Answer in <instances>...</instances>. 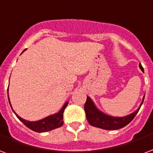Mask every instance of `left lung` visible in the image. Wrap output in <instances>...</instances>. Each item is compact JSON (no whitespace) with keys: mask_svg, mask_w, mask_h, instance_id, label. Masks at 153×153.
Here are the masks:
<instances>
[{"mask_svg":"<svg viewBox=\"0 0 153 153\" xmlns=\"http://www.w3.org/2000/svg\"><path fill=\"white\" fill-rule=\"evenodd\" d=\"M140 68L143 72V68L141 64H140ZM144 97L143 100L140 104V108L134 113L129 114L125 117H113L107 114H104L103 112L99 110L95 105L94 102L89 97H87L85 105H84V110L86 113V117L88 122L90 125L95 127L104 129V130H117L126 126L134 119L137 113L140 110L141 105L143 104Z\"/></svg>","mask_w":153,"mask_h":153,"instance_id":"left-lung-1","label":"left lung"}]
</instances>
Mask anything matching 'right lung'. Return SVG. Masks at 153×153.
Segmentation results:
<instances>
[{"label": "right lung", "mask_w": 153, "mask_h": 153, "mask_svg": "<svg viewBox=\"0 0 153 153\" xmlns=\"http://www.w3.org/2000/svg\"><path fill=\"white\" fill-rule=\"evenodd\" d=\"M8 99H9V95H8ZM9 102H10V99H9ZM67 105L68 101L64 104V105L62 106V108H61V110L58 113L53 114V115H50V116H48V117H45V118H43L41 120H39V121H36V122L27 121V120L23 119L21 117H19V115L13 111L11 105H10V106H11V108H12L13 113L15 114L17 117L26 126H27L28 128L32 130V131H36V132H46V131H52L53 129L58 128V127H60V126H62L63 125V113H64V110L66 108Z\"/></svg>", "instance_id": "1"}]
</instances>
